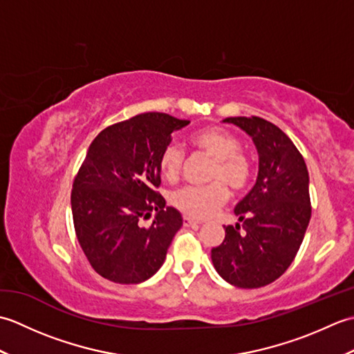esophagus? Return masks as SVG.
Here are the masks:
<instances>
[{"label":"esophagus","instance_id":"34e87169","mask_svg":"<svg viewBox=\"0 0 354 354\" xmlns=\"http://www.w3.org/2000/svg\"><path fill=\"white\" fill-rule=\"evenodd\" d=\"M199 222L198 221H193V219H190V217H184V227H199Z\"/></svg>","mask_w":354,"mask_h":354}]
</instances>
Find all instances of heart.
<instances>
[{"instance_id": "heart-1", "label": "heart", "mask_w": 354, "mask_h": 354, "mask_svg": "<svg viewBox=\"0 0 354 354\" xmlns=\"http://www.w3.org/2000/svg\"><path fill=\"white\" fill-rule=\"evenodd\" d=\"M196 153L213 160L209 165L205 187H184L173 193L171 204L185 216L194 219H207L227 204L230 190L234 194L243 193L251 184L252 162L240 141L231 132L221 127H202L189 138ZM160 171L167 181L179 178L184 165V152L176 145L165 146L160 156Z\"/></svg>"}]
</instances>
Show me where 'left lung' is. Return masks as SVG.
<instances>
[{"label":"left lung","instance_id":"obj_1","mask_svg":"<svg viewBox=\"0 0 354 354\" xmlns=\"http://www.w3.org/2000/svg\"><path fill=\"white\" fill-rule=\"evenodd\" d=\"M252 138L259 176L234 213L242 223L225 227L223 242L212 250L225 281L255 289L280 278L303 243L310 222L309 171L303 155L280 127L260 117H228Z\"/></svg>","mask_w":354,"mask_h":354}]
</instances>
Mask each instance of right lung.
Listing matches in <instances>:
<instances>
[{"mask_svg": "<svg viewBox=\"0 0 354 354\" xmlns=\"http://www.w3.org/2000/svg\"><path fill=\"white\" fill-rule=\"evenodd\" d=\"M189 123L146 112L108 126L89 146L73 183L71 209L82 250L103 278L137 284L162 266L183 217L156 192L158 162L171 132ZM153 209V225L141 227Z\"/></svg>", "mask_w": 354, "mask_h": 354, "instance_id": "1", "label": "right lung"}]
</instances>
